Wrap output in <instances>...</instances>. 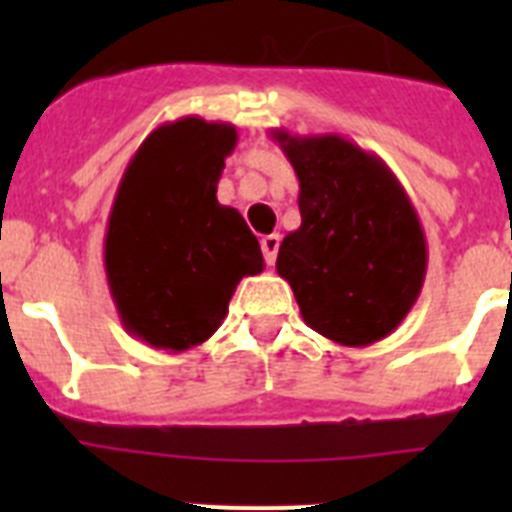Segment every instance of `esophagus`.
I'll return each mask as SVG.
<instances>
[{"instance_id":"esophagus-1","label":"esophagus","mask_w":512,"mask_h":512,"mask_svg":"<svg viewBox=\"0 0 512 512\" xmlns=\"http://www.w3.org/2000/svg\"><path fill=\"white\" fill-rule=\"evenodd\" d=\"M279 243H282V235L279 233H271V235H264V238H261V251H264V259L269 266H274V261H277Z\"/></svg>"}]
</instances>
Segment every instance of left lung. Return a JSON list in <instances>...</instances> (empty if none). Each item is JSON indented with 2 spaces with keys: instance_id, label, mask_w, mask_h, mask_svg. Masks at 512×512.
<instances>
[{
  "instance_id": "obj_1",
  "label": "left lung",
  "mask_w": 512,
  "mask_h": 512,
  "mask_svg": "<svg viewBox=\"0 0 512 512\" xmlns=\"http://www.w3.org/2000/svg\"><path fill=\"white\" fill-rule=\"evenodd\" d=\"M300 179V228L284 235L279 277L302 320L341 346H372L405 320L428 269L420 217L390 166L341 135L271 130Z\"/></svg>"
}]
</instances>
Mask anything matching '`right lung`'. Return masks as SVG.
I'll use <instances>...</instances> for the list:
<instances>
[{"label":"right lung","mask_w":512,"mask_h":512,"mask_svg":"<svg viewBox=\"0 0 512 512\" xmlns=\"http://www.w3.org/2000/svg\"><path fill=\"white\" fill-rule=\"evenodd\" d=\"M235 125H158L122 174L104 235V271L122 328L182 354L220 328L243 277L264 271L256 235L217 202Z\"/></svg>","instance_id":"add662e5"}]
</instances>
